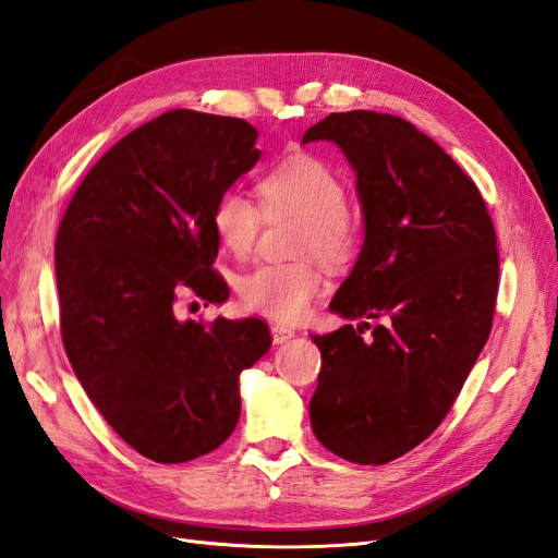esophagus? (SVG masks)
Wrapping results in <instances>:
<instances>
[{
    "label": "esophagus",
    "mask_w": 558,
    "mask_h": 558,
    "mask_svg": "<svg viewBox=\"0 0 558 558\" xmlns=\"http://www.w3.org/2000/svg\"><path fill=\"white\" fill-rule=\"evenodd\" d=\"M270 337H274V344H282V341H288V339L294 337V330L276 323V325H270Z\"/></svg>",
    "instance_id": "obj_1"
}]
</instances>
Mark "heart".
<instances>
[{
  "instance_id": "1",
  "label": "heart",
  "mask_w": 558,
  "mask_h": 558,
  "mask_svg": "<svg viewBox=\"0 0 558 558\" xmlns=\"http://www.w3.org/2000/svg\"><path fill=\"white\" fill-rule=\"evenodd\" d=\"M259 205L238 191H223L211 207V226L221 247L247 256L264 217L302 221L296 252L318 256L327 266L349 264L359 252V223L347 209V185L337 171L311 153L282 157L256 183ZM325 278L308 262L262 264L240 280V296L254 313L278 320H302L323 290Z\"/></svg>"
}]
</instances>
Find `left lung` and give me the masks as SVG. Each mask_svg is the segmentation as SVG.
<instances>
[{"label": "left lung", "instance_id": "left-lung-1", "mask_svg": "<svg viewBox=\"0 0 558 558\" xmlns=\"http://www.w3.org/2000/svg\"><path fill=\"white\" fill-rule=\"evenodd\" d=\"M320 138L349 157L365 214L361 256L330 308L381 323H363L369 340L353 325L313 335L311 426L341 460L387 464L436 432L488 341L497 235L476 183L408 120L332 112L304 134Z\"/></svg>", "mask_w": 558, "mask_h": 558}]
</instances>
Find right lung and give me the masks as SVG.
Listing matches in <instances>:
<instances>
[{"label":"right lung","mask_w":558,"mask_h":558,"mask_svg":"<svg viewBox=\"0 0 558 558\" xmlns=\"http://www.w3.org/2000/svg\"><path fill=\"white\" fill-rule=\"evenodd\" d=\"M240 118L167 110L82 179L56 235L61 337L89 401L143 457L217 450L240 417L238 381L270 349L259 318L177 320L179 294L219 304L211 207L259 160Z\"/></svg>","instance_id":"right-lung-1"}]
</instances>
